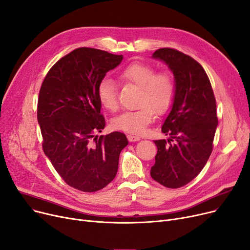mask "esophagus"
Instances as JSON below:
<instances>
[{"label": "esophagus", "mask_w": 250, "mask_h": 250, "mask_svg": "<svg viewBox=\"0 0 250 250\" xmlns=\"http://www.w3.org/2000/svg\"><path fill=\"white\" fill-rule=\"evenodd\" d=\"M127 138L130 142H134V141H138L140 140V137L139 136H136V135H132V134H128L127 135Z\"/></svg>", "instance_id": "obj_1"}]
</instances>
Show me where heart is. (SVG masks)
<instances>
[{
    "label": "heart",
    "mask_w": 250,
    "mask_h": 250,
    "mask_svg": "<svg viewBox=\"0 0 250 250\" xmlns=\"http://www.w3.org/2000/svg\"><path fill=\"white\" fill-rule=\"evenodd\" d=\"M119 77L139 87L137 99L139 108L116 116L112 120V127L132 134H141L151 121L153 111L161 114L169 108L174 94L172 78L166 73L156 74V70L144 63L128 65L119 73ZM98 98L106 110H117V85L112 78L105 77L101 80L98 86Z\"/></svg>",
    "instance_id": "b5f03b06"
}]
</instances>
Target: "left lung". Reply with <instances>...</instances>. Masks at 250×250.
<instances>
[{
    "instance_id": "obj_1",
    "label": "left lung",
    "mask_w": 250,
    "mask_h": 250,
    "mask_svg": "<svg viewBox=\"0 0 250 250\" xmlns=\"http://www.w3.org/2000/svg\"><path fill=\"white\" fill-rule=\"evenodd\" d=\"M174 75V94L169 114L162 126L168 139L154 140L153 180L168 188H179L201 172L211 150L218 126L217 105L205 69L194 59L164 47L152 54Z\"/></svg>"
}]
</instances>
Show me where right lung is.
<instances>
[{
    "instance_id": "1",
    "label": "right lung",
    "mask_w": 250,
    "mask_h": 250,
    "mask_svg": "<svg viewBox=\"0 0 250 250\" xmlns=\"http://www.w3.org/2000/svg\"><path fill=\"white\" fill-rule=\"evenodd\" d=\"M122 60V55L79 47L50 69L40 90L44 154L62 179L80 191H98L112 182L120 152L128 146L121 132L96 135L105 126L99 83Z\"/></svg>"
}]
</instances>
